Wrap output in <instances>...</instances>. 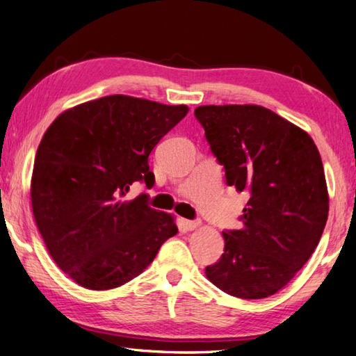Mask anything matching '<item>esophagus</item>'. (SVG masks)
I'll return each instance as SVG.
<instances>
[{"instance_id": "1", "label": "esophagus", "mask_w": 356, "mask_h": 356, "mask_svg": "<svg viewBox=\"0 0 356 356\" xmlns=\"http://www.w3.org/2000/svg\"><path fill=\"white\" fill-rule=\"evenodd\" d=\"M184 224H185V227L188 229H196L197 227H200V222L199 220H185Z\"/></svg>"}]
</instances>
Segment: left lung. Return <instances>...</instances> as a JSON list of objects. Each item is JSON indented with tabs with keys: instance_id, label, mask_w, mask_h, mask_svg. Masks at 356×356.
<instances>
[{
	"instance_id": "left-lung-1",
	"label": "left lung",
	"mask_w": 356,
	"mask_h": 356,
	"mask_svg": "<svg viewBox=\"0 0 356 356\" xmlns=\"http://www.w3.org/2000/svg\"><path fill=\"white\" fill-rule=\"evenodd\" d=\"M228 186L247 191L241 229L224 232L220 259L205 268L216 287L242 299L284 289L321 239L329 193L321 156L304 129L257 104L199 106Z\"/></svg>"
}]
</instances>
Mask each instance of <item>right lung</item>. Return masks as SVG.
Masks as SVG:
<instances>
[{"instance_id":"add662e5","label":"right lung","mask_w":356,"mask_h":356,"mask_svg":"<svg viewBox=\"0 0 356 356\" xmlns=\"http://www.w3.org/2000/svg\"><path fill=\"white\" fill-rule=\"evenodd\" d=\"M188 114L129 95H108L65 111L35 156V222L55 264L79 285L111 290L129 282L177 234L168 213L148 196L123 200L134 182L154 185L148 157Z\"/></svg>"}]
</instances>
